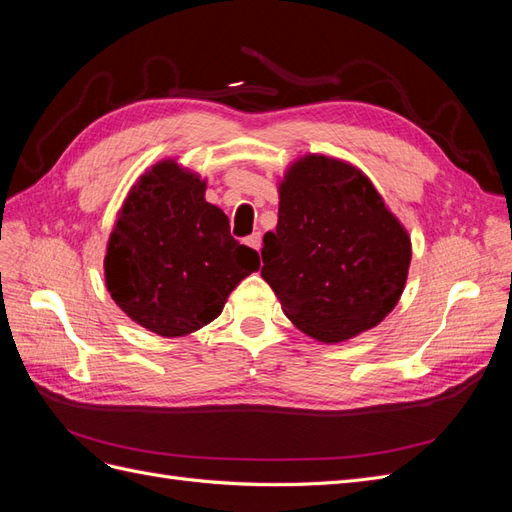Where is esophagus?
Returning <instances> with one entry per match:
<instances>
[{
  "mask_svg": "<svg viewBox=\"0 0 512 512\" xmlns=\"http://www.w3.org/2000/svg\"><path fill=\"white\" fill-rule=\"evenodd\" d=\"M245 243L250 245V247H254V250H260V245H262V237H260V232H254V235H250L245 239Z\"/></svg>",
  "mask_w": 512,
  "mask_h": 512,
  "instance_id": "34e87169",
  "label": "esophagus"
}]
</instances>
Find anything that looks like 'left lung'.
I'll return each instance as SVG.
<instances>
[{"label": "left lung", "mask_w": 512, "mask_h": 512, "mask_svg": "<svg viewBox=\"0 0 512 512\" xmlns=\"http://www.w3.org/2000/svg\"><path fill=\"white\" fill-rule=\"evenodd\" d=\"M262 243V280L294 327L327 344L393 312L412 258L406 228L361 170L316 153L288 168Z\"/></svg>", "instance_id": "1"}]
</instances>
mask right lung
<instances>
[{
	"mask_svg": "<svg viewBox=\"0 0 512 512\" xmlns=\"http://www.w3.org/2000/svg\"><path fill=\"white\" fill-rule=\"evenodd\" d=\"M207 183L164 160L136 181L104 258L106 288L141 327L183 337L218 318L228 294L260 269L256 250L230 237Z\"/></svg>",
	"mask_w": 512,
	"mask_h": 512,
	"instance_id": "right-lung-1",
	"label": "right lung"
}]
</instances>
